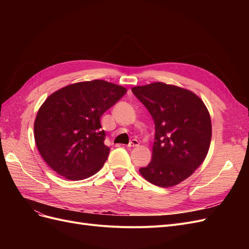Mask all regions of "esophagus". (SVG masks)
Listing matches in <instances>:
<instances>
[{
    "label": "esophagus",
    "mask_w": 249,
    "mask_h": 249,
    "mask_svg": "<svg viewBox=\"0 0 249 249\" xmlns=\"http://www.w3.org/2000/svg\"><path fill=\"white\" fill-rule=\"evenodd\" d=\"M139 145V141L138 140H136V139H133L129 144H127V147H136V146H138Z\"/></svg>",
    "instance_id": "1"
}]
</instances>
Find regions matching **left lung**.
Wrapping results in <instances>:
<instances>
[{
    "mask_svg": "<svg viewBox=\"0 0 249 249\" xmlns=\"http://www.w3.org/2000/svg\"><path fill=\"white\" fill-rule=\"evenodd\" d=\"M155 122L152 160L139 169L147 182L168 188L189 178L208 155L212 124L205 103L190 90L155 82L132 88Z\"/></svg>",
    "mask_w": 249,
    "mask_h": 249,
    "instance_id": "1",
    "label": "left lung"
}]
</instances>
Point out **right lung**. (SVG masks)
Wrapping results in <instances>:
<instances>
[{"instance_id": "obj_1", "label": "right lung", "mask_w": 249, "mask_h": 249, "mask_svg": "<svg viewBox=\"0 0 249 249\" xmlns=\"http://www.w3.org/2000/svg\"><path fill=\"white\" fill-rule=\"evenodd\" d=\"M126 92L104 80L74 83L57 90L41 105L34 122V138L42 159L59 176L81 180L106 162L101 117Z\"/></svg>"}]
</instances>
